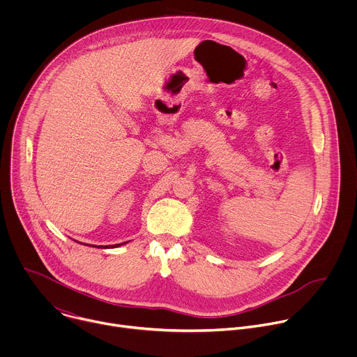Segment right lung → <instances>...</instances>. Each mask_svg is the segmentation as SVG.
I'll return each instance as SVG.
<instances>
[{
    "mask_svg": "<svg viewBox=\"0 0 357 357\" xmlns=\"http://www.w3.org/2000/svg\"><path fill=\"white\" fill-rule=\"evenodd\" d=\"M126 243H127V241H126ZM126 243H121V244H126ZM121 244H113V245H112V247H119V245H121ZM98 248H101V247H100V245H98ZM105 248H107V245H106V247H105Z\"/></svg>",
    "mask_w": 357,
    "mask_h": 357,
    "instance_id": "add662e5",
    "label": "right lung"
}]
</instances>
